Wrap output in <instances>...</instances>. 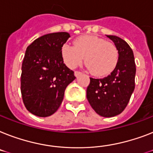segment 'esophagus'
<instances>
[{
    "label": "esophagus",
    "instance_id": "esophagus-1",
    "mask_svg": "<svg viewBox=\"0 0 153 153\" xmlns=\"http://www.w3.org/2000/svg\"><path fill=\"white\" fill-rule=\"evenodd\" d=\"M81 74H82V72H80V71H74V75H75V77H79Z\"/></svg>",
    "mask_w": 153,
    "mask_h": 153
}]
</instances>
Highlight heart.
Wrapping results in <instances>:
<instances>
[{
  "label": "heart",
  "instance_id": "b5f03b06",
  "mask_svg": "<svg viewBox=\"0 0 153 153\" xmlns=\"http://www.w3.org/2000/svg\"><path fill=\"white\" fill-rule=\"evenodd\" d=\"M64 62L70 68L85 64L95 76H105L116 66L119 52L115 45L97 36L84 35L74 42V45L64 44L61 48Z\"/></svg>",
  "mask_w": 153,
  "mask_h": 153
}]
</instances>
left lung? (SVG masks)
<instances>
[{
	"mask_svg": "<svg viewBox=\"0 0 153 153\" xmlns=\"http://www.w3.org/2000/svg\"><path fill=\"white\" fill-rule=\"evenodd\" d=\"M119 52L117 64L112 72L104 79L90 78L86 97L91 107L103 117H113L123 112L135 87L134 56L131 48L123 39L107 35Z\"/></svg>",
	"mask_w": 153,
	"mask_h": 153,
	"instance_id": "1",
	"label": "left lung"
}]
</instances>
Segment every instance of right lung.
I'll list each match as a JSON object with an SVG mask.
<instances>
[{"label":"right lung","mask_w":153,"mask_h":153,"mask_svg":"<svg viewBox=\"0 0 153 153\" xmlns=\"http://www.w3.org/2000/svg\"><path fill=\"white\" fill-rule=\"evenodd\" d=\"M67 32L45 34L27 48L22 64L21 94L26 108L47 117L61 105L66 88L75 79L64 64L62 46L70 38Z\"/></svg>","instance_id":"obj_1"}]
</instances>
